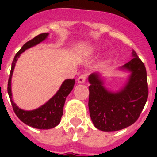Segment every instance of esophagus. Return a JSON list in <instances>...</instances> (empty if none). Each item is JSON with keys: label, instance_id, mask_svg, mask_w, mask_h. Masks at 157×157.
I'll use <instances>...</instances> for the list:
<instances>
[{"label": "esophagus", "instance_id": "obj_1", "mask_svg": "<svg viewBox=\"0 0 157 157\" xmlns=\"http://www.w3.org/2000/svg\"><path fill=\"white\" fill-rule=\"evenodd\" d=\"M86 79H87V75L86 74H82V75L79 76L77 81H78V83H84Z\"/></svg>", "mask_w": 157, "mask_h": 157}]
</instances>
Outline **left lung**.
<instances>
[{"label":"left lung","instance_id":"8db88e82","mask_svg":"<svg viewBox=\"0 0 157 157\" xmlns=\"http://www.w3.org/2000/svg\"><path fill=\"white\" fill-rule=\"evenodd\" d=\"M134 58L123 68L131 71L122 91L106 90L98 74L89 76L88 107L93 124L102 131H117L133 124L139 118L148 98V83L144 63L133 50Z\"/></svg>","mask_w":157,"mask_h":157}]
</instances>
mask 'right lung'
<instances>
[{
	"instance_id": "obj_1",
	"label": "right lung",
	"mask_w": 157,
	"mask_h": 157,
	"mask_svg": "<svg viewBox=\"0 0 157 157\" xmlns=\"http://www.w3.org/2000/svg\"><path fill=\"white\" fill-rule=\"evenodd\" d=\"M48 33H41L38 36L34 37L33 39L28 41L23 44L21 49L16 54L14 59L12 61V69L9 75L8 84H7V92H8L9 98L11 100L12 109L16 113V115L18 118L22 121L24 124L33 128H39V129H48L57 126L60 122L61 117L63 115V108L65 104V98L69 95V93L71 92L74 84H75V79H68L63 82L57 93L48 102L45 103L44 105L40 107L39 109L33 110V111H24L20 109L16 105L12 100V90H11V79H12V72L15 67L16 62L17 59L27 48H30L32 46L38 44L40 42L44 40Z\"/></svg>"
}]
</instances>
